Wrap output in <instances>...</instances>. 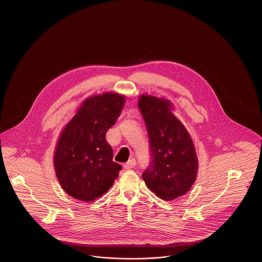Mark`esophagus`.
I'll return each mask as SVG.
<instances>
[{
	"label": "esophagus",
	"instance_id": "1",
	"mask_svg": "<svg viewBox=\"0 0 262 262\" xmlns=\"http://www.w3.org/2000/svg\"><path fill=\"white\" fill-rule=\"evenodd\" d=\"M136 160L135 159H129L128 162L124 164V169L125 170H128V169H133L135 166H136Z\"/></svg>",
	"mask_w": 262,
	"mask_h": 262
}]
</instances>
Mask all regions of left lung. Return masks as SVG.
<instances>
[{
    "mask_svg": "<svg viewBox=\"0 0 262 262\" xmlns=\"http://www.w3.org/2000/svg\"><path fill=\"white\" fill-rule=\"evenodd\" d=\"M138 107L149 136L152 161L142 174L146 187L163 200L186 194L196 180L199 160L187 128L165 98L142 94Z\"/></svg>",
    "mask_w": 262,
    "mask_h": 262,
    "instance_id": "obj_1",
    "label": "left lung"
}]
</instances>
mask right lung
Listing matches in <instances>:
<instances>
[{"label": "right lung", "mask_w": 262, "mask_h": 262, "mask_svg": "<svg viewBox=\"0 0 262 262\" xmlns=\"http://www.w3.org/2000/svg\"><path fill=\"white\" fill-rule=\"evenodd\" d=\"M125 102L124 95L114 92L90 96L62 128L53 162L62 189L75 200L98 199L118 178L122 166L113 161L106 133L115 125Z\"/></svg>", "instance_id": "add662e5"}]
</instances>
